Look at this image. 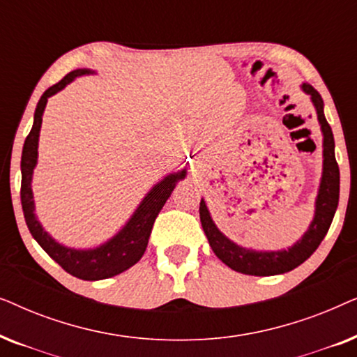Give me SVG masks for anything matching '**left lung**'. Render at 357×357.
<instances>
[{
    "mask_svg": "<svg viewBox=\"0 0 357 357\" xmlns=\"http://www.w3.org/2000/svg\"><path fill=\"white\" fill-rule=\"evenodd\" d=\"M302 89L310 96L314 102L319 123L324 133V174L315 202V216L301 241L287 250L278 252H257L250 248H243L224 236L213 222L206 203H199V221L203 231L206 234L209 245L222 263H226L234 271L252 276H273L294 270L302 265L312 253H314L324 241L333 221L335 211L338 208L340 199V169L335 159V139L328 121L324 114V100L319 92L310 84H302Z\"/></svg>",
    "mask_w": 357,
    "mask_h": 357,
    "instance_id": "left-lung-1",
    "label": "left lung"
}]
</instances>
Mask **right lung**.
Masks as SVG:
<instances>
[{
	"mask_svg": "<svg viewBox=\"0 0 357 357\" xmlns=\"http://www.w3.org/2000/svg\"><path fill=\"white\" fill-rule=\"evenodd\" d=\"M91 70H75L63 77L60 82L53 84L52 87L43 92V96L38 100L36 114H33V125L31 133L27 135L26 143L22 148L21 158V203L26 224L31 231L32 237L36 238L43 250L60 265L63 270L70 275L79 278L84 281H99L107 280V278L116 276L125 270H128L141 260L144 255L148 241L153 231L154 221L162 206L167 202L170 195H172L175 185L178 180L185 178V169L177 174H170L165 177L162 182L154 185L153 190L146 195L143 202L136 209L133 216L121 231L105 242L104 245L92 248V250H76V248H68L61 243L48 236L43 231L40 222L37 221L36 214H33V195H32V172L37 164V148H38V133H40L42 126V115L45 110L48 97L56 94L66 84H70L73 79L77 76L91 75Z\"/></svg>",
	"mask_w": 357,
	"mask_h": 357,
	"instance_id": "add662e5",
	"label": "right lung"
}]
</instances>
